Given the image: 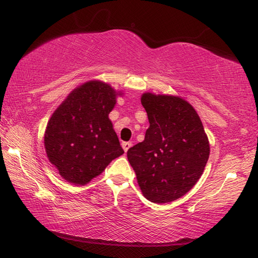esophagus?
<instances>
[{"mask_svg": "<svg viewBox=\"0 0 258 258\" xmlns=\"http://www.w3.org/2000/svg\"><path fill=\"white\" fill-rule=\"evenodd\" d=\"M121 147H123V149H124L125 152H127L130 148L132 147V142H123V143H121Z\"/></svg>", "mask_w": 258, "mask_h": 258, "instance_id": "esophagus-1", "label": "esophagus"}]
</instances>
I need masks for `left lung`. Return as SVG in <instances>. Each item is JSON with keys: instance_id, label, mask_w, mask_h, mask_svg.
<instances>
[{"instance_id": "left-lung-1", "label": "left lung", "mask_w": 258, "mask_h": 258, "mask_svg": "<svg viewBox=\"0 0 258 258\" xmlns=\"http://www.w3.org/2000/svg\"><path fill=\"white\" fill-rule=\"evenodd\" d=\"M150 126L145 140L130 148L127 159L145 197L165 204L181 198L202 176L209 142L194 107L173 95L141 98Z\"/></svg>"}]
</instances>
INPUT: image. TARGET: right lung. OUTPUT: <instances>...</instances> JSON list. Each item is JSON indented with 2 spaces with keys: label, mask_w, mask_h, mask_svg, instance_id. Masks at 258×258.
Wrapping results in <instances>:
<instances>
[{
  "label": "right lung",
  "mask_w": 258,
  "mask_h": 258,
  "mask_svg": "<svg viewBox=\"0 0 258 258\" xmlns=\"http://www.w3.org/2000/svg\"><path fill=\"white\" fill-rule=\"evenodd\" d=\"M115 103L111 86L91 81L73 91L53 112L44 146L51 164L66 181L86 184L124 154L108 118Z\"/></svg>",
  "instance_id": "add662e5"
}]
</instances>
